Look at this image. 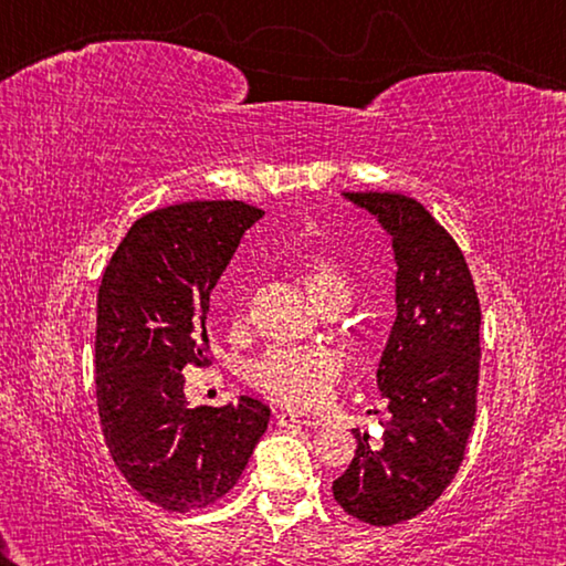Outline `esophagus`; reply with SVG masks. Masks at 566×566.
<instances>
[{
  "label": "esophagus",
  "instance_id": "34e87169",
  "mask_svg": "<svg viewBox=\"0 0 566 566\" xmlns=\"http://www.w3.org/2000/svg\"><path fill=\"white\" fill-rule=\"evenodd\" d=\"M276 424L280 427H290V424L319 427L322 419L317 415H310V411H280V415H276Z\"/></svg>",
  "mask_w": 566,
  "mask_h": 566
}]
</instances>
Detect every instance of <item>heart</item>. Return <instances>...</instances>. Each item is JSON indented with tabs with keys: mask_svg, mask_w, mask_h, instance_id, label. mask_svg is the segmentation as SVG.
<instances>
[{
	"mask_svg": "<svg viewBox=\"0 0 566 566\" xmlns=\"http://www.w3.org/2000/svg\"><path fill=\"white\" fill-rule=\"evenodd\" d=\"M296 270L314 302L324 310L349 306L354 284L334 256L322 252L306 254ZM339 375L342 359L329 349H270L247 364V379L286 407L324 405Z\"/></svg>",
	"mask_w": 566,
	"mask_h": 566,
	"instance_id": "obj_1",
	"label": "heart"
}]
</instances>
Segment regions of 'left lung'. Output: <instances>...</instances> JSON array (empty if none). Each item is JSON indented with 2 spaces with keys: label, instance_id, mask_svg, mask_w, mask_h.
<instances>
[{
  "label": "left lung",
  "instance_id": "obj_1",
  "mask_svg": "<svg viewBox=\"0 0 566 566\" xmlns=\"http://www.w3.org/2000/svg\"><path fill=\"white\" fill-rule=\"evenodd\" d=\"M385 229L397 280L377 387L389 421L381 447L354 432L357 454L334 500L359 522L391 526L432 506L464 459L479 385L476 290L462 249L417 199L389 191H344Z\"/></svg>",
  "mask_w": 566,
  "mask_h": 566
}]
</instances>
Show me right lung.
<instances>
[{"mask_svg":"<svg viewBox=\"0 0 566 566\" xmlns=\"http://www.w3.org/2000/svg\"><path fill=\"white\" fill-rule=\"evenodd\" d=\"M262 209L185 202L132 224L97 296V407L109 454L145 500L191 512L224 496L270 424V407L237 397L191 407L187 364L207 361L209 294Z\"/></svg>","mask_w":566,"mask_h":566,"instance_id":"obj_1","label":"right lung"}]
</instances>
